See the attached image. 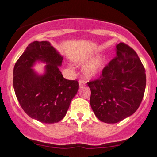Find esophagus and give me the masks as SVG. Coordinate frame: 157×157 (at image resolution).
I'll return each mask as SVG.
<instances>
[{
  "label": "esophagus",
  "mask_w": 157,
  "mask_h": 157,
  "mask_svg": "<svg viewBox=\"0 0 157 157\" xmlns=\"http://www.w3.org/2000/svg\"><path fill=\"white\" fill-rule=\"evenodd\" d=\"M79 86H80V88L83 87V86H85L84 81H83V80H80V81H79Z\"/></svg>",
  "instance_id": "esophagus-1"
}]
</instances>
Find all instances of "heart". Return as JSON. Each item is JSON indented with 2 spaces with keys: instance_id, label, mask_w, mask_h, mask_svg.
I'll return each mask as SVG.
<instances>
[{
  "instance_id": "b5f03b06",
  "label": "heart",
  "mask_w": 157,
  "mask_h": 157,
  "mask_svg": "<svg viewBox=\"0 0 157 157\" xmlns=\"http://www.w3.org/2000/svg\"><path fill=\"white\" fill-rule=\"evenodd\" d=\"M80 64H86L83 69V74L87 78L96 77L103 69L105 65V60L101 57L94 59V55H90L89 56L82 58L78 61Z\"/></svg>"
}]
</instances>
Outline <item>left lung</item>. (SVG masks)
Segmentation results:
<instances>
[{
    "label": "left lung",
    "instance_id": "1",
    "mask_svg": "<svg viewBox=\"0 0 157 157\" xmlns=\"http://www.w3.org/2000/svg\"><path fill=\"white\" fill-rule=\"evenodd\" d=\"M116 56L99 79L88 82L90 105L95 115L108 124L131 116L140 106L146 87L145 69L134 49L117 44Z\"/></svg>",
    "mask_w": 157,
    "mask_h": 157
}]
</instances>
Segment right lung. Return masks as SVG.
<instances>
[{
	"instance_id": "1",
	"label": "right lung",
	"mask_w": 157,
	"mask_h": 157,
	"mask_svg": "<svg viewBox=\"0 0 157 157\" xmlns=\"http://www.w3.org/2000/svg\"><path fill=\"white\" fill-rule=\"evenodd\" d=\"M63 56L47 41L30 43L13 68L14 91L20 106L30 118L45 124L61 121L79 89L77 80L63 77ZM47 64L42 75L32 67Z\"/></svg>"
}]
</instances>
